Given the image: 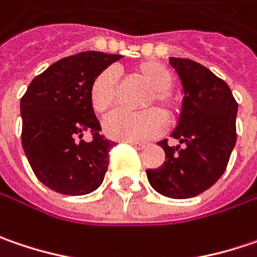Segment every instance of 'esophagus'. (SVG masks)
<instances>
[{
    "label": "esophagus",
    "instance_id": "esophagus-1",
    "mask_svg": "<svg viewBox=\"0 0 257 257\" xmlns=\"http://www.w3.org/2000/svg\"><path fill=\"white\" fill-rule=\"evenodd\" d=\"M125 143L132 145L133 148L139 149V150H142V149L148 148V146H149V143H145V142H125Z\"/></svg>",
    "mask_w": 257,
    "mask_h": 257
}]
</instances>
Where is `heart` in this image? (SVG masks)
Returning a JSON list of instances; mask_svg holds the SVG:
<instances>
[{
	"mask_svg": "<svg viewBox=\"0 0 257 257\" xmlns=\"http://www.w3.org/2000/svg\"><path fill=\"white\" fill-rule=\"evenodd\" d=\"M136 71L153 89L146 105H152L155 101L168 118L173 117L178 104L169 91L173 85V75L171 71L165 65L155 60L139 63ZM88 96L89 104L95 112H105L115 99V72L112 69H105L98 73L91 82ZM165 127L166 120L158 109H146L136 114L114 111L104 121V133L109 139L121 142H139L159 136Z\"/></svg>",
	"mask_w": 257,
	"mask_h": 257,
	"instance_id": "1",
	"label": "heart"
}]
</instances>
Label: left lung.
Here are the masks:
<instances>
[{
    "mask_svg": "<svg viewBox=\"0 0 257 257\" xmlns=\"http://www.w3.org/2000/svg\"><path fill=\"white\" fill-rule=\"evenodd\" d=\"M182 89V109L172 137L158 145L165 150L161 168L148 169L152 188L169 198L197 197L224 173L236 145L237 102L228 85L189 59L169 58Z\"/></svg>",
    "mask_w": 257,
    "mask_h": 257,
    "instance_id": "8db88e82",
    "label": "left lung"
}]
</instances>
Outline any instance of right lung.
Returning a JSON list of instances; mask_svg holds the SVG:
<instances>
[{"mask_svg": "<svg viewBox=\"0 0 257 257\" xmlns=\"http://www.w3.org/2000/svg\"><path fill=\"white\" fill-rule=\"evenodd\" d=\"M121 55L82 52L36 76L20 101L21 143L39 181L65 195H85L102 184L114 142L99 135L89 86ZM85 133L93 142L82 140Z\"/></svg>", "mask_w": 257, "mask_h": 257, "instance_id": "right-lung-1", "label": "right lung"}]
</instances>
